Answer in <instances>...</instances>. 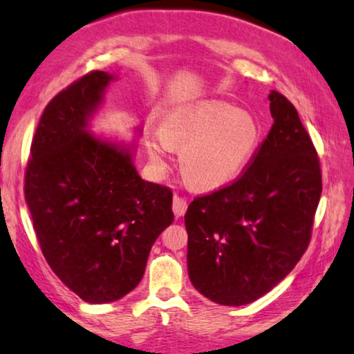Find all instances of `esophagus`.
Instances as JSON below:
<instances>
[{
  "label": "esophagus",
  "instance_id": "esophagus-1",
  "mask_svg": "<svg viewBox=\"0 0 354 354\" xmlns=\"http://www.w3.org/2000/svg\"><path fill=\"white\" fill-rule=\"evenodd\" d=\"M187 208H188V202L185 201L183 197L174 196L172 209H174V214H176V218H182V216L187 213Z\"/></svg>",
  "mask_w": 354,
  "mask_h": 354
}]
</instances>
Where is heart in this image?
Returning <instances> with one entry per match:
<instances>
[{"label":"heart","mask_w":354,"mask_h":354,"mask_svg":"<svg viewBox=\"0 0 354 354\" xmlns=\"http://www.w3.org/2000/svg\"><path fill=\"white\" fill-rule=\"evenodd\" d=\"M259 140L261 129L250 111L203 101L166 113L160 132L147 135L146 147L158 171L167 169L174 147H183L180 163L187 180L199 189H218L244 171Z\"/></svg>","instance_id":"heart-1"}]
</instances>
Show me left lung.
<instances>
[{"label": "left lung", "instance_id": "1", "mask_svg": "<svg viewBox=\"0 0 354 354\" xmlns=\"http://www.w3.org/2000/svg\"><path fill=\"white\" fill-rule=\"evenodd\" d=\"M269 101L274 124L243 176L196 197L185 214L189 280L219 305L268 294L311 241L320 161L294 105L278 91Z\"/></svg>", "mask_w": 354, "mask_h": 354}]
</instances>
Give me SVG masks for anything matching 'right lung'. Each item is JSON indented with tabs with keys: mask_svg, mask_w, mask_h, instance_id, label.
I'll list each match as a JSON object with an SVG mask.
<instances>
[{
	"mask_svg": "<svg viewBox=\"0 0 354 354\" xmlns=\"http://www.w3.org/2000/svg\"><path fill=\"white\" fill-rule=\"evenodd\" d=\"M113 74L91 71L51 99L37 126L24 197L49 268L88 303L120 300L174 221L172 191L145 182L133 149L90 133Z\"/></svg>",
	"mask_w": 354,
	"mask_h": 354,
	"instance_id": "add662e5",
	"label": "right lung"
}]
</instances>
